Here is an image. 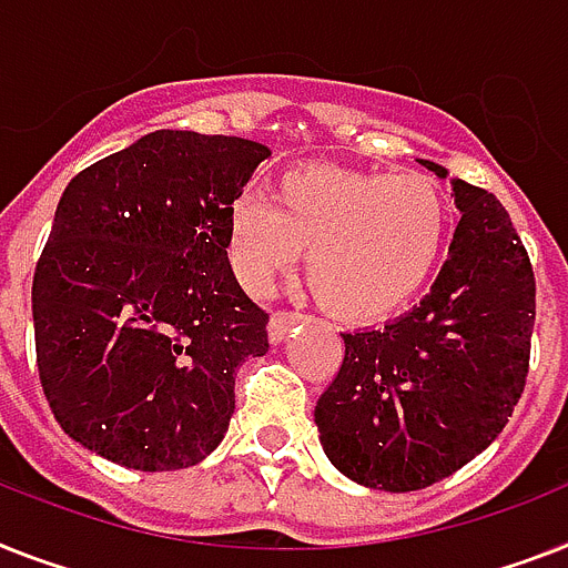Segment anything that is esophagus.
Instances as JSON below:
<instances>
[{
  "label": "esophagus",
  "mask_w": 568,
  "mask_h": 568,
  "mask_svg": "<svg viewBox=\"0 0 568 568\" xmlns=\"http://www.w3.org/2000/svg\"><path fill=\"white\" fill-rule=\"evenodd\" d=\"M300 321H303V315L300 312H288V308H283V312H274L268 321V338L274 341V344H280V341L292 332V326H297Z\"/></svg>",
  "instance_id": "obj_1"
}]
</instances>
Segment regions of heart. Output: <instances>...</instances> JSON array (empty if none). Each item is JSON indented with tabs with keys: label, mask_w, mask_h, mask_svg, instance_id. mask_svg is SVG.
I'll list each match as a JSON object with an SVG mask.
<instances>
[{
	"label": "heart",
	"mask_w": 568,
	"mask_h": 568,
	"mask_svg": "<svg viewBox=\"0 0 568 568\" xmlns=\"http://www.w3.org/2000/svg\"><path fill=\"white\" fill-rule=\"evenodd\" d=\"M449 204L426 174L306 165L276 180L274 201L239 195L227 210V253L239 283L268 292L306 251L312 297L341 321H379L408 306L435 274Z\"/></svg>",
	"instance_id": "obj_1"
}]
</instances>
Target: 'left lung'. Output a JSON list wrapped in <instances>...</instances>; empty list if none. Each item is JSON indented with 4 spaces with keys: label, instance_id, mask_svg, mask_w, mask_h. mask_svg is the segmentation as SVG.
Wrapping results in <instances>:
<instances>
[{
    "label": "left lung",
    "instance_id": "8db88e82",
    "mask_svg": "<svg viewBox=\"0 0 568 568\" xmlns=\"http://www.w3.org/2000/svg\"><path fill=\"white\" fill-rule=\"evenodd\" d=\"M428 172L446 169L419 160ZM460 221L419 306L344 332L338 376L315 405L326 458L373 490L408 493L458 473L499 437L525 390L537 283L508 210L452 180Z\"/></svg>",
    "mask_w": 568,
    "mask_h": 568
}]
</instances>
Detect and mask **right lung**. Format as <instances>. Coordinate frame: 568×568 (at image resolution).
<instances>
[{
    "label": "right lung",
    "instance_id": "obj_1",
    "mask_svg": "<svg viewBox=\"0 0 568 568\" xmlns=\"http://www.w3.org/2000/svg\"><path fill=\"white\" fill-rule=\"evenodd\" d=\"M271 151L154 131L63 189L31 285L37 373L54 419L142 473L195 467L224 440L236 371L268 315L227 260V210Z\"/></svg>",
    "mask_w": 568,
    "mask_h": 568
}]
</instances>
